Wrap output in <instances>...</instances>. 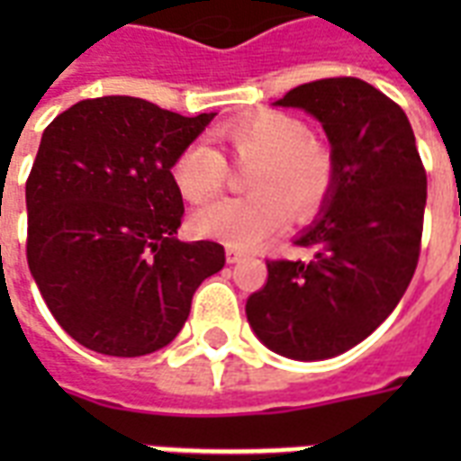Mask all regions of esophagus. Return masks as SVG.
Segmentation results:
<instances>
[{"mask_svg":"<svg viewBox=\"0 0 461 461\" xmlns=\"http://www.w3.org/2000/svg\"><path fill=\"white\" fill-rule=\"evenodd\" d=\"M241 258H246V253L237 246H227V263H239Z\"/></svg>","mask_w":461,"mask_h":461,"instance_id":"esophagus-1","label":"esophagus"}]
</instances>
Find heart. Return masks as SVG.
Returning <instances> with one entry per match:
<instances>
[{"label":"heart","mask_w":461,"mask_h":461,"mask_svg":"<svg viewBox=\"0 0 461 461\" xmlns=\"http://www.w3.org/2000/svg\"><path fill=\"white\" fill-rule=\"evenodd\" d=\"M237 162L253 167L246 174V198H227L198 210L191 220L198 237L227 246L253 249L289 220L313 217L335 184V158L322 140L294 114L256 112L217 129ZM174 186L188 203H205L222 191L227 162L215 148L194 140L169 167Z\"/></svg>","instance_id":"heart-1"}]
</instances>
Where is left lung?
<instances>
[{
	"label": "left lung",
	"mask_w": 461,
	"mask_h": 461,
	"mask_svg": "<svg viewBox=\"0 0 461 461\" xmlns=\"http://www.w3.org/2000/svg\"><path fill=\"white\" fill-rule=\"evenodd\" d=\"M277 104L321 122L335 184L294 241L313 258L267 260L246 318L267 349L318 361L366 339L407 292L421 253L426 169L404 110L361 78L303 83Z\"/></svg>",
	"instance_id": "8db88e82"
}]
</instances>
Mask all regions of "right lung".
I'll use <instances>...</instances> for the list:
<instances>
[{
  "label": "right lung",
  "instance_id": "right-lung-1",
  "mask_svg": "<svg viewBox=\"0 0 461 461\" xmlns=\"http://www.w3.org/2000/svg\"><path fill=\"white\" fill-rule=\"evenodd\" d=\"M129 95L81 100L47 126L25 181V256L54 321L107 357L153 354L179 335L215 241H179L184 201L169 176L210 124Z\"/></svg>",
  "mask_w": 461,
  "mask_h": 461
}]
</instances>
